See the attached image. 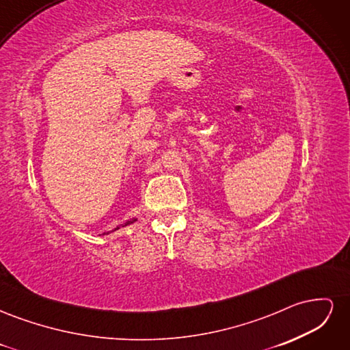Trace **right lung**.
Returning a JSON list of instances; mask_svg holds the SVG:
<instances>
[{"mask_svg": "<svg viewBox=\"0 0 350 350\" xmlns=\"http://www.w3.org/2000/svg\"><path fill=\"white\" fill-rule=\"evenodd\" d=\"M135 221H137V219H131V220H126V221H125V224L120 225L118 228H115L113 230H118L120 228H124V226H129V225H133V224H135ZM113 230H112V232H113ZM108 234H111V232H108ZM108 234H102V235H108Z\"/></svg>", "mask_w": 350, "mask_h": 350, "instance_id": "obj_1", "label": "right lung"}]
</instances>
